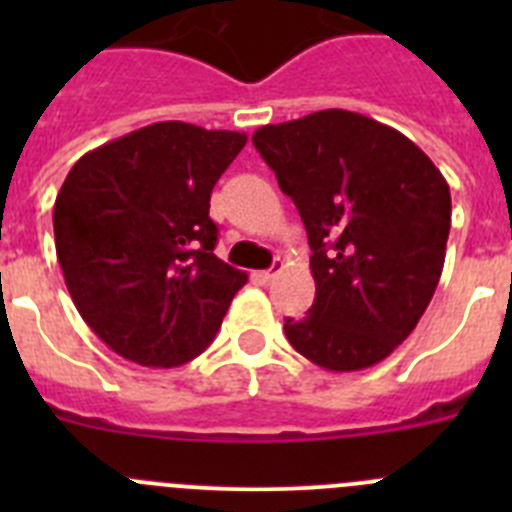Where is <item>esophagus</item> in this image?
<instances>
[{"label":"esophagus","mask_w":512,"mask_h":512,"mask_svg":"<svg viewBox=\"0 0 512 512\" xmlns=\"http://www.w3.org/2000/svg\"><path fill=\"white\" fill-rule=\"evenodd\" d=\"M279 271H282V261H277V264L269 266V269L264 271H256V279H259V282H271V279L277 277Z\"/></svg>","instance_id":"esophagus-1"}]
</instances>
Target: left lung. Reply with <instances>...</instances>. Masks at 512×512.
Returning a JSON list of instances; mask_svg holds the SVG:
<instances>
[{
    "mask_svg": "<svg viewBox=\"0 0 512 512\" xmlns=\"http://www.w3.org/2000/svg\"><path fill=\"white\" fill-rule=\"evenodd\" d=\"M300 210L315 302L284 320L297 354L330 372L379 364L413 333L441 279L451 192L413 140L348 110L253 133Z\"/></svg>",
    "mask_w": 512,
    "mask_h": 512,
    "instance_id": "8db88e82",
    "label": "left lung"
}]
</instances>
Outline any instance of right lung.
<instances>
[{
	"label": "right lung",
	"mask_w": 512,
	"mask_h": 512,
	"mask_svg": "<svg viewBox=\"0 0 512 512\" xmlns=\"http://www.w3.org/2000/svg\"><path fill=\"white\" fill-rule=\"evenodd\" d=\"M246 133L153 122L71 166L53 207L58 264L84 323L122 359L182 366L248 282L215 256L210 194Z\"/></svg>",
	"instance_id": "1"
}]
</instances>
